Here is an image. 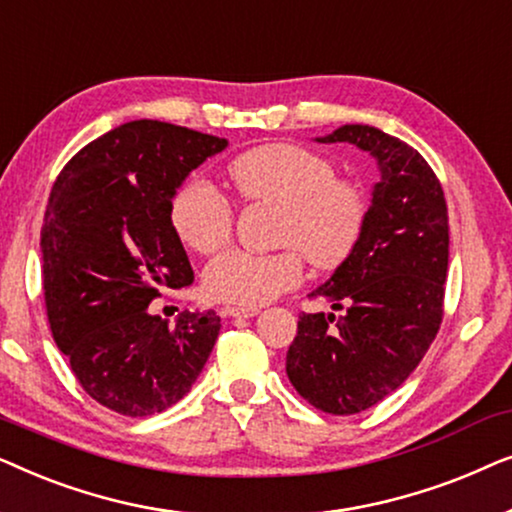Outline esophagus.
<instances>
[{
  "mask_svg": "<svg viewBox=\"0 0 512 512\" xmlns=\"http://www.w3.org/2000/svg\"><path fill=\"white\" fill-rule=\"evenodd\" d=\"M258 312H261L258 307H237V305L221 307L223 317H256Z\"/></svg>",
  "mask_w": 512,
  "mask_h": 512,
  "instance_id": "1",
  "label": "esophagus"
}]
</instances>
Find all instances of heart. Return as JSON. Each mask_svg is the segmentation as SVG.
Returning a JSON list of instances; mask_svg holds the SVG:
<instances>
[{"instance_id":"b5f03b06","label":"heart","mask_w":512,"mask_h":512,"mask_svg":"<svg viewBox=\"0 0 512 512\" xmlns=\"http://www.w3.org/2000/svg\"><path fill=\"white\" fill-rule=\"evenodd\" d=\"M226 181L242 202L277 205L272 254L226 251L205 270L209 298L258 307L303 282L305 261L333 270L359 247L368 200L359 181L335 174L324 153L291 142L263 144L226 165ZM177 235L198 254H214L233 237V209L205 181H186L170 200Z\"/></svg>"}]
</instances>
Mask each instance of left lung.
<instances>
[{
  "label": "left lung",
  "mask_w": 512,
  "mask_h": 512,
  "mask_svg": "<svg viewBox=\"0 0 512 512\" xmlns=\"http://www.w3.org/2000/svg\"><path fill=\"white\" fill-rule=\"evenodd\" d=\"M326 142L377 158L380 184L354 254L310 298L340 314H303L286 375L328 415L373 408L408 380L445 314L450 223L443 186L410 144L370 125H342Z\"/></svg>",
  "instance_id": "1"
}]
</instances>
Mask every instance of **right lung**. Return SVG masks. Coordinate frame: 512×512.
I'll use <instances>...</instances> for the list:
<instances>
[{"label":"right lung","instance_id":"add662e5","mask_svg":"<svg viewBox=\"0 0 512 512\" xmlns=\"http://www.w3.org/2000/svg\"><path fill=\"white\" fill-rule=\"evenodd\" d=\"M226 144L132 121L83 146L51 188L39 242L48 326L83 391L118 415L149 417L181 401L219 338L214 310L167 326L149 305L193 284L170 200Z\"/></svg>","mask_w":512,"mask_h":512}]
</instances>
